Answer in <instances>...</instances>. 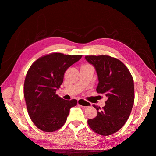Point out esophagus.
<instances>
[{
  "instance_id": "34e87169",
  "label": "esophagus",
  "mask_w": 156,
  "mask_h": 156,
  "mask_svg": "<svg viewBox=\"0 0 156 156\" xmlns=\"http://www.w3.org/2000/svg\"><path fill=\"white\" fill-rule=\"evenodd\" d=\"M78 105L83 107H89L90 105V104L89 102H87V101L83 100V99H78Z\"/></svg>"
}]
</instances>
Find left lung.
Masks as SVG:
<instances>
[{
	"label": "left lung",
	"instance_id": "8db88e82",
	"mask_svg": "<svg viewBox=\"0 0 156 156\" xmlns=\"http://www.w3.org/2000/svg\"><path fill=\"white\" fill-rule=\"evenodd\" d=\"M85 58L97 71V92L108 98L102 108L92 105L97 116L87 122L95 133L108 136L120 129L129 117L134 101L133 78L124 64L116 58L101 55H86Z\"/></svg>",
	"mask_w": 156,
	"mask_h": 156
}]
</instances>
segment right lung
<instances>
[{"mask_svg": "<svg viewBox=\"0 0 156 156\" xmlns=\"http://www.w3.org/2000/svg\"><path fill=\"white\" fill-rule=\"evenodd\" d=\"M82 55H64L53 52L39 57L27 73L23 94L29 115L34 125L44 132H53L66 122L76 99L67 101L56 94L69 67Z\"/></svg>", "mask_w": 156, "mask_h": 156, "instance_id": "1", "label": "right lung"}]
</instances>
